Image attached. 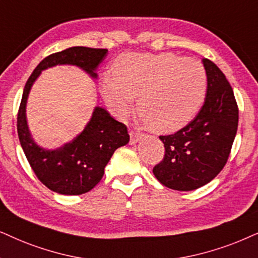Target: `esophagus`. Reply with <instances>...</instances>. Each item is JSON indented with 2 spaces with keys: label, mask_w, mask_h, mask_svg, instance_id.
Masks as SVG:
<instances>
[{
  "label": "esophagus",
  "mask_w": 258,
  "mask_h": 258,
  "mask_svg": "<svg viewBox=\"0 0 258 258\" xmlns=\"http://www.w3.org/2000/svg\"><path fill=\"white\" fill-rule=\"evenodd\" d=\"M144 138L143 133H138V132H130V143L132 145H135L138 142H140Z\"/></svg>",
  "instance_id": "obj_1"
}]
</instances>
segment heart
<instances>
[{
	"mask_svg": "<svg viewBox=\"0 0 258 258\" xmlns=\"http://www.w3.org/2000/svg\"><path fill=\"white\" fill-rule=\"evenodd\" d=\"M113 75L105 74L101 94L118 119L133 112L136 98L144 123L172 133L191 122L204 104L207 71L199 61L172 53H125L116 57Z\"/></svg>",
	"mask_w": 258,
	"mask_h": 258,
	"instance_id": "obj_1",
	"label": "heart"
}]
</instances>
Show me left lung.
Segmentation results:
<instances>
[{
	"label": "left lung",
	"mask_w": 258,
	"mask_h": 258,
	"mask_svg": "<svg viewBox=\"0 0 258 258\" xmlns=\"http://www.w3.org/2000/svg\"><path fill=\"white\" fill-rule=\"evenodd\" d=\"M202 62L208 75L203 107L174 135L159 137L165 156L153 174L172 190L192 191L210 183L226 164L238 126V107L229 81L212 61Z\"/></svg>",
	"instance_id": "1"
}]
</instances>
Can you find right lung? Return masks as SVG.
<instances>
[{
    "instance_id": "obj_1",
    "label": "right lung",
    "mask_w": 258,
    "mask_h": 258,
    "mask_svg": "<svg viewBox=\"0 0 258 258\" xmlns=\"http://www.w3.org/2000/svg\"><path fill=\"white\" fill-rule=\"evenodd\" d=\"M107 49L71 47L44 57L30 75L25 86L17 114L20 144L36 177L49 190L60 195H82L91 191L104 176L105 167L119 147L130 142L127 127L116 121L104 107L95 106L85 128L57 149L37 145L29 131L26 107L30 89L42 71L70 64L98 79V67L107 56Z\"/></svg>"
}]
</instances>
